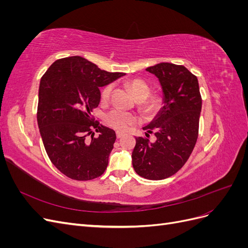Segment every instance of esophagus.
Segmentation results:
<instances>
[{"mask_svg":"<svg viewBox=\"0 0 248 248\" xmlns=\"http://www.w3.org/2000/svg\"><path fill=\"white\" fill-rule=\"evenodd\" d=\"M116 136H117V139H121L124 136V133L121 132V131H117L116 132Z\"/></svg>","mask_w":248,"mask_h":248,"instance_id":"1","label":"esophagus"}]
</instances>
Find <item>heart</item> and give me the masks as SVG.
Here are the masks:
<instances>
[{"label":"heart","mask_w":248,"mask_h":248,"mask_svg":"<svg viewBox=\"0 0 248 248\" xmlns=\"http://www.w3.org/2000/svg\"><path fill=\"white\" fill-rule=\"evenodd\" d=\"M126 86L140 100V107L146 114H153L158 111L164 102V96L161 92H150V85L142 78H131L126 81ZM112 93V85L108 84L102 89L101 100L108 101ZM107 123L118 130H127L130 126L137 123V117L130 112L123 111L121 109H111L106 115Z\"/></svg>","instance_id":"obj_1"}]
</instances>
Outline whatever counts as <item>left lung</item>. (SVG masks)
<instances>
[{"instance_id": "left-lung-1", "label": "left lung", "mask_w": 248, "mask_h": 248, "mask_svg": "<svg viewBox=\"0 0 248 248\" xmlns=\"http://www.w3.org/2000/svg\"><path fill=\"white\" fill-rule=\"evenodd\" d=\"M146 70L158 78L164 106L144 128L155 134L156 141L137 138L132 166L142 178L163 180L182 169L197 144L202 96L197 77L183 65L159 63Z\"/></svg>"}]
</instances>
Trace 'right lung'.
Instances as JSON below:
<instances>
[{"instance_id": "obj_1", "label": "right lung", "mask_w": 248, "mask_h": 248, "mask_svg": "<svg viewBox=\"0 0 248 248\" xmlns=\"http://www.w3.org/2000/svg\"><path fill=\"white\" fill-rule=\"evenodd\" d=\"M123 76L79 56L57 60L42 76L37 121L48 158L66 177L88 181L106 171L116 133L95 121L92 111L100 102L99 88Z\"/></svg>"}]
</instances>
